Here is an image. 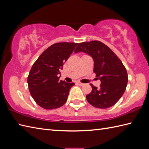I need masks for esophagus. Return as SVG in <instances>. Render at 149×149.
I'll list each match as a JSON object with an SVG mask.
<instances>
[{
  "label": "esophagus",
  "instance_id": "34e87169",
  "mask_svg": "<svg viewBox=\"0 0 149 149\" xmlns=\"http://www.w3.org/2000/svg\"><path fill=\"white\" fill-rule=\"evenodd\" d=\"M77 84L79 85V86H83V85L84 84H83V83H80V82H77Z\"/></svg>",
  "mask_w": 149,
  "mask_h": 149
}]
</instances>
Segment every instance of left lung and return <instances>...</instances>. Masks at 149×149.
I'll return each instance as SVG.
<instances>
[{"instance_id": "obj_1", "label": "left lung", "mask_w": 149, "mask_h": 149, "mask_svg": "<svg viewBox=\"0 0 149 149\" xmlns=\"http://www.w3.org/2000/svg\"><path fill=\"white\" fill-rule=\"evenodd\" d=\"M81 52L92 58L93 72L101 82L100 88L90 84L92 91L86 96L88 102L100 109L115 105L123 95L128 82L127 72L122 62L108 47L99 41L80 43L75 52Z\"/></svg>"}]
</instances>
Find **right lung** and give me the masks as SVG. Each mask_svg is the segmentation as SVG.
<instances>
[{"label": "right lung", "instance_id": "1", "mask_svg": "<svg viewBox=\"0 0 149 149\" xmlns=\"http://www.w3.org/2000/svg\"><path fill=\"white\" fill-rule=\"evenodd\" d=\"M78 43L62 42L47 48L31 68L27 83L31 96L38 105L45 109L58 108L68 99L75 84L59 81L64 63Z\"/></svg>", "mask_w": 149, "mask_h": 149}]
</instances>
